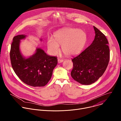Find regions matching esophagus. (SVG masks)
Masks as SVG:
<instances>
[{"label": "esophagus", "instance_id": "obj_1", "mask_svg": "<svg viewBox=\"0 0 121 121\" xmlns=\"http://www.w3.org/2000/svg\"><path fill=\"white\" fill-rule=\"evenodd\" d=\"M63 61V60H62V59H58V62L59 63H61Z\"/></svg>", "mask_w": 121, "mask_h": 121}]
</instances>
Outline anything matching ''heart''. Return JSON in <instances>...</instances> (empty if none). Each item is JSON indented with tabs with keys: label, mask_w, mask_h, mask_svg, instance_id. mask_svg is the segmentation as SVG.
I'll list each match as a JSON object with an SVG mask.
<instances>
[{
	"label": "heart",
	"mask_w": 121,
	"mask_h": 121,
	"mask_svg": "<svg viewBox=\"0 0 121 121\" xmlns=\"http://www.w3.org/2000/svg\"><path fill=\"white\" fill-rule=\"evenodd\" d=\"M86 40V34L82 30L76 28H64L54 34V39H48L47 47L52 55L59 51V45H61L62 51L65 54L74 55L82 50Z\"/></svg>",
	"instance_id": "b5f03b06"
}]
</instances>
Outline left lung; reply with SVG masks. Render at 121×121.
I'll return each mask as SVG.
<instances>
[{
    "mask_svg": "<svg viewBox=\"0 0 121 121\" xmlns=\"http://www.w3.org/2000/svg\"><path fill=\"white\" fill-rule=\"evenodd\" d=\"M95 37L92 44L72 60L73 69L71 75L82 85H90L101 77L108 65L110 52L108 41L99 30L94 26Z\"/></svg>",
    "mask_w": 121,
    "mask_h": 121,
    "instance_id": "1",
    "label": "left lung"
}]
</instances>
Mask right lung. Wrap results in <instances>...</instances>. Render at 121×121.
<instances>
[{"mask_svg": "<svg viewBox=\"0 0 121 121\" xmlns=\"http://www.w3.org/2000/svg\"><path fill=\"white\" fill-rule=\"evenodd\" d=\"M26 36L18 35L13 38L10 53L12 66L18 78L26 84L45 86L51 79L53 70L57 64V57L49 56L40 48H37L32 56L24 57L19 46L20 40Z\"/></svg>", "mask_w": 121, "mask_h": 121, "instance_id": "right-lung-1", "label": "right lung"}]
</instances>
